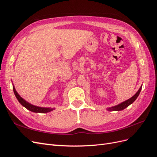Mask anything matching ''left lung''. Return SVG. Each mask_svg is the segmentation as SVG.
<instances>
[{
  "mask_svg": "<svg viewBox=\"0 0 157 157\" xmlns=\"http://www.w3.org/2000/svg\"><path fill=\"white\" fill-rule=\"evenodd\" d=\"M141 87L142 86L140 87V88L139 89L138 91H137L136 92V94L134 95V96H132L131 98H130L129 99H128V100L122 102L120 104H118V105H116V106H114V107H110L108 109L109 111H121V110H123V109H124L125 108H126L127 107L129 106L130 104H132L133 102H134L136 99H137V98L138 97L139 94L141 92Z\"/></svg>",
  "mask_w": 157,
  "mask_h": 157,
  "instance_id": "1",
  "label": "left lung"
}]
</instances>
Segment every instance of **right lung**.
I'll return each mask as SVG.
<instances>
[{
  "instance_id": "1",
  "label": "right lung",
  "mask_w": 157,
  "mask_h": 157,
  "mask_svg": "<svg viewBox=\"0 0 157 157\" xmlns=\"http://www.w3.org/2000/svg\"><path fill=\"white\" fill-rule=\"evenodd\" d=\"M13 90L14 94H15V96L18 100V101L20 102L23 107H25L26 109H27L28 110H29V111H33L34 113H46L52 111V110H54V109H51V108H44V107H36L35 105H31V104L27 102L22 98L20 97V95H19L17 94V92H16V90L15 88H14V86L13 87Z\"/></svg>"
}]
</instances>
